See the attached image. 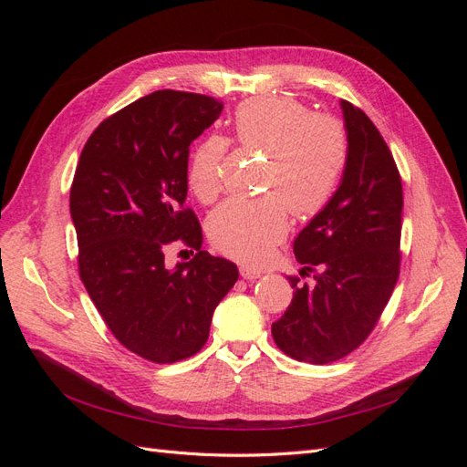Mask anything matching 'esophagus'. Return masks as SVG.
<instances>
[{"instance_id":"esophagus-1","label":"esophagus","mask_w":467,"mask_h":467,"mask_svg":"<svg viewBox=\"0 0 467 467\" xmlns=\"http://www.w3.org/2000/svg\"><path fill=\"white\" fill-rule=\"evenodd\" d=\"M239 275H242L245 280H255L259 278L263 273L259 271V268H251V266H242L239 268Z\"/></svg>"}]
</instances>
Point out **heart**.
<instances>
[{"mask_svg":"<svg viewBox=\"0 0 467 467\" xmlns=\"http://www.w3.org/2000/svg\"><path fill=\"white\" fill-rule=\"evenodd\" d=\"M235 142L265 153L259 199H232L212 212L208 237L225 255L261 261L286 235L290 210L314 218L345 179L350 160L348 130L329 112H312L292 95L251 97L234 112ZM230 142L208 136L189 163V187L201 202H214L223 187Z\"/></svg>","mask_w":467,"mask_h":467,"instance_id":"heart-1","label":"heart"}]
</instances>
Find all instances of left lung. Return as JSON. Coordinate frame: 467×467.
Instances as JSON below:
<instances>
[{
  "label": "left lung",
  "instance_id": "1",
  "mask_svg": "<svg viewBox=\"0 0 467 467\" xmlns=\"http://www.w3.org/2000/svg\"><path fill=\"white\" fill-rule=\"evenodd\" d=\"M350 160L333 201L294 242L300 276L273 338L285 355L329 364L358 348L388 306L401 265V175L366 112L341 103ZM312 277V281H306Z\"/></svg>",
  "mask_w": 467,
  "mask_h": 467
}]
</instances>
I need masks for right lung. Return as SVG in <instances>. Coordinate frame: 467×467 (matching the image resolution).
<instances>
[{
	"label": "right lung",
	"instance_id": "right-lung-1",
	"mask_svg": "<svg viewBox=\"0 0 467 467\" xmlns=\"http://www.w3.org/2000/svg\"><path fill=\"white\" fill-rule=\"evenodd\" d=\"M222 109L214 97L173 89L138 99L93 130L69 189L83 286L117 341L150 362L196 355L239 276L232 261L201 249V222L185 208L189 148ZM171 243L197 255L167 269Z\"/></svg>",
	"mask_w": 467,
	"mask_h": 467
}]
</instances>
